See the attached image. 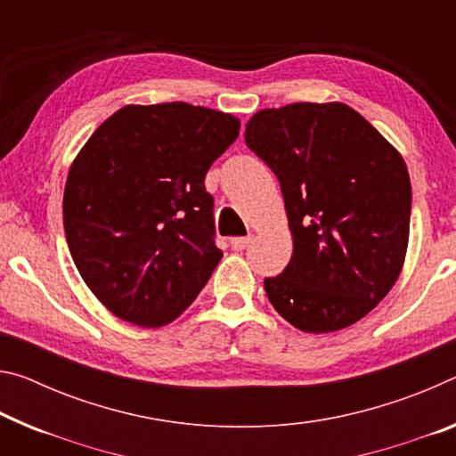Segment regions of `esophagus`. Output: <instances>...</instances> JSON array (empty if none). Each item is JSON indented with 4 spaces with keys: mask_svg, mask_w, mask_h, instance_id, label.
<instances>
[{
    "mask_svg": "<svg viewBox=\"0 0 456 456\" xmlns=\"http://www.w3.org/2000/svg\"><path fill=\"white\" fill-rule=\"evenodd\" d=\"M251 241H254V237H251V235H248V237H233V240H231V248H233L235 251H243Z\"/></svg>",
    "mask_w": 456,
    "mask_h": 456,
    "instance_id": "esophagus-1",
    "label": "esophagus"
}]
</instances>
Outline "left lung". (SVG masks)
I'll list each match as a JSON object with an SVG mask.
<instances>
[{
	"label": "left lung",
	"instance_id": "obj_1",
	"mask_svg": "<svg viewBox=\"0 0 456 456\" xmlns=\"http://www.w3.org/2000/svg\"><path fill=\"white\" fill-rule=\"evenodd\" d=\"M245 143L276 175L294 237L290 264L264 280L272 306L305 332L363 319L406 257L411 186L402 156L343 103L259 111Z\"/></svg>",
	"mask_w": 456,
	"mask_h": 456
}]
</instances>
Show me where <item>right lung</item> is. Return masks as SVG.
<instances>
[{"label": "right lung", "instance_id": "right-lung-1", "mask_svg": "<svg viewBox=\"0 0 456 456\" xmlns=\"http://www.w3.org/2000/svg\"><path fill=\"white\" fill-rule=\"evenodd\" d=\"M237 135L240 119L207 107L127 105L78 151L64 235L85 284L115 316L162 327L205 288L223 257L205 176Z\"/></svg>", "mask_w": 456, "mask_h": 456}]
</instances>
